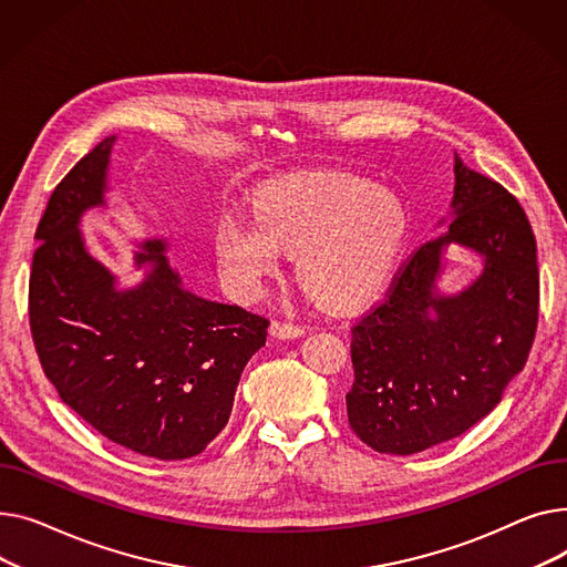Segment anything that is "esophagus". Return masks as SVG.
<instances>
[{"instance_id":"obj_1","label":"esophagus","mask_w":567,"mask_h":567,"mask_svg":"<svg viewBox=\"0 0 567 567\" xmlns=\"http://www.w3.org/2000/svg\"><path fill=\"white\" fill-rule=\"evenodd\" d=\"M270 331H272V337H277V339H297V337L305 334V327L292 324V322H284V320H275Z\"/></svg>"}]
</instances>
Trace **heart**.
Returning a JSON list of instances; mask_svg holds the SVG:
<instances>
[{
    "label": "heart",
    "mask_w": 567,
    "mask_h": 567,
    "mask_svg": "<svg viewBox=\"0 0 567 567\" xmlns=\"http://www.w3.org/2000/svg\"><path fill=\"white\" fill-rule=\"evenodd\" d=\"M254 214L221 213L213 251L224 286L254 302L281 277L286 254L311 299L348 313L384 290L408 238L401 196L339 172L297 174L265 185Z\"/></svg>",
    "instance_id": "1"
}]
</instances>
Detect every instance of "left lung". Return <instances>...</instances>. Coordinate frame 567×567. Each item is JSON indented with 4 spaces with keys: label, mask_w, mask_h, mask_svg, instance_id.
I'll return each mask as SVG.
<instances>
[{
    "label": "left lung",
    "mask_w": 567,
    "mask_h": 567,
    "mask_svg": "<svg viewBox=\"0 0 567 567\" xmlns=\"http://www.w3.org/2000/svg\"><path fill=\"white\" fill-rule=\"evenodd\" d=\"M451 221L421 245L386 297L352 327L354 382L346 393L354 435L378 453L412 455L467 432L524 369L538 327L536 238L517 198L455 153ZM455 241L484 272L455 296L436 279Z\"/></svg>",
    "instance_id": "1"
}]
</instances>
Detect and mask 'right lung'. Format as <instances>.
Listing matches in <instances>:
<instances>
[{"mask_svg": "<svg viewBox=\"0 0 567 567\" xmlns=\"http://www.w3.org/2000/svg\"><path fill=\"white\" fill-rule=\"evenodd\" d=\"M114 142L86 153L50 196L29 277L31 337L61 401L100 435L146 457L185 460L228 423L270 320L185 290L164 240L135 251L144 281L116 288L80 230L89 208L105 206Z\"/></svg>", "mask_w": 567, "mask_h": 567, "instance_id": "obj_1", "label": "right lung"}]
</instances>
